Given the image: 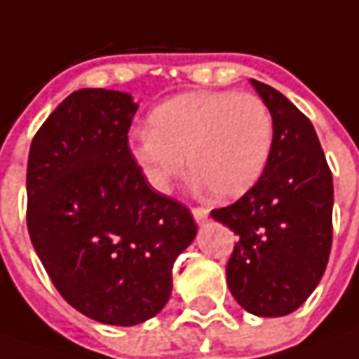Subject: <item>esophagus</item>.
Wrapping results in <instances>:
<instances>
[{
    "mask_svg": "<svg viewBox=\"0 0 359 359\" xmlns=\"http://www.w3.org/2000/svg\"><path fill=\"white\" fill-rule=\"evenodd\" d=\"M192 216H194L196 224H204V222L208 220V210H204V208H194V210H192Z\"/></svg>",
    "mask_w": 359,
    "mask_h": 359,
    "instance_id": "34e87169",
    "label": "esophagus"
}]
</instances>
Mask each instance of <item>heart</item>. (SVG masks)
<instances>
[{
    "mask_svg": "<svg viewBox=\"0 0 359 359\" xmlns=\"http://www.w3.org/2000/svg\"><path fill=\"white\" fill-rule=\"evenodd\" d=\"M273 147V118L245 92H189L149 114V129L129 137V157L157 192L187 170L214 198L243 196L262 179Z\"/></svg>",
    "mask_w": 359,
    "mask_h": 359,
    "instance_id": "b5f03b06",
    "label": "heart"
}]
</instances>
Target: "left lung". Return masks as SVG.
<instances>
[{
  "mask_svg": "<svg viewBox=\"0 0 359 359\" xmlns=\"http://www.w3.org/2000/svg\"><path fill=\"white\" fill-rule=\"evenodd\" d=\"M273 118L269 163L257 184L212 218L240 236L226 273L241 309L285 316L320 283L332 245V172L313 123L275 88L251 78Z\"/></svg>",
  "mask_w": 359,
  "mask_h": 359,
  "instance_id": "left-lung-1",
  "label": "left lung"
}]
</instances>
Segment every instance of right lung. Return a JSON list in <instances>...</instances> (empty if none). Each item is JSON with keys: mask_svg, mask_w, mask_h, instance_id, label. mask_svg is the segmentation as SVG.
<instances>
[{"mask_svg": "<svg viewBox=\"0 0 359 359\" xmlns=\"http://www.w3.org/2000/svg\"><path fill=\"white\" fill-rule=\"evenodd\" d=\"M139 104L82 88L36 131L27 163V228L62 299L102 324L135 326L163 311L172 265L196 238L182 204L161 196L129 157Z\"/></svg>", "mask_w": 359, "mask_h": 359, "instance_id": "right-lung-1", "label": "right lung"}]
</instances>
